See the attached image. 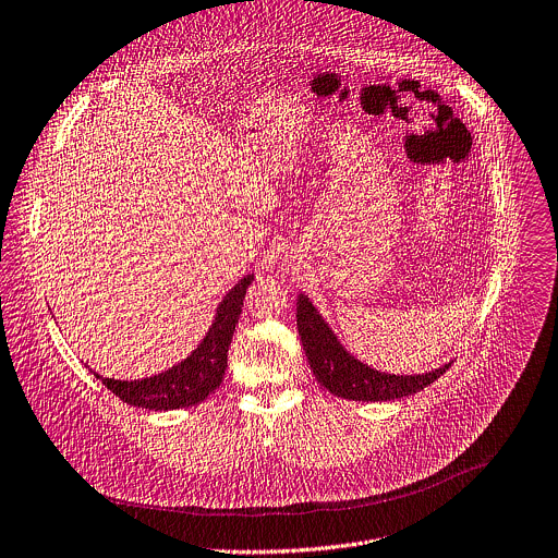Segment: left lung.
Returning <instances> with one entry per match:
<instances>
[{
    "label": "left lung",
    "mask_w": 558,
    "mask_h": 558,
    "mask_svg": "<svg viewBox=\"0 0 558 558\" xmlns=\"http://www.w3.org/2000/svg\"><path fill=\"white\" fill-rule=\"evenodd\" d=\"M296 327L307 355V362L331 395L353 401H390L414 395L425 386L434 384L449 366H440L425 375H388L373 371L371 366L355 360L338 342L329 325L316 312L305 294L296 299Z\"/></svg>",
    "instance_id": "obj_1"
}]
</instances>
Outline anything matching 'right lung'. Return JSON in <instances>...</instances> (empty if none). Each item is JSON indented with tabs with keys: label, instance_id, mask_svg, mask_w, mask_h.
<instances>
[{
	"label": "right lung",
	"instance_id": "add662e5",
	"mask_svg": "<svg viewBox=\"0 0 558 558\" xmlns=\"http://www.w3.org/2000/svg\"><path fill=\"white\" fill-rule=\"evenodd\" d=\"M251 283L253 275H246L227 292L205 340L192 351V355L170 371L135 381L100 377L98 373L94 375L100 377V381L124 403L146 410H177L205 401L225 379L231 338Z\"/></svg>",
	"mask_w": 558,
	"mask_h": 558
}]
</instances>
